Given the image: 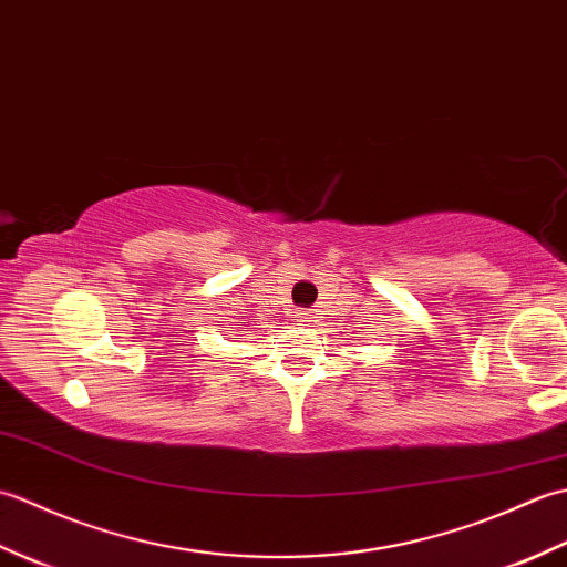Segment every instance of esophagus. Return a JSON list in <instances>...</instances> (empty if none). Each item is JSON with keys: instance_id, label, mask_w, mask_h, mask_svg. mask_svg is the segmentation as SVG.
<instances>
[{"instance_id": "1", "label": "esophagus", "mask_w": 567, "mask_h": 567, "mask_svg": "<svg viewBox=\"0 0 567 567\" xmlns=\"http://www.w3.org/2000/svg\"><path fill=\"white\" fill-rule=\"evenodd\" d=\"M297 321L299 323H309V321H315V315H311V311H302V315H297Z\"/></svg>"}]
</instances>
